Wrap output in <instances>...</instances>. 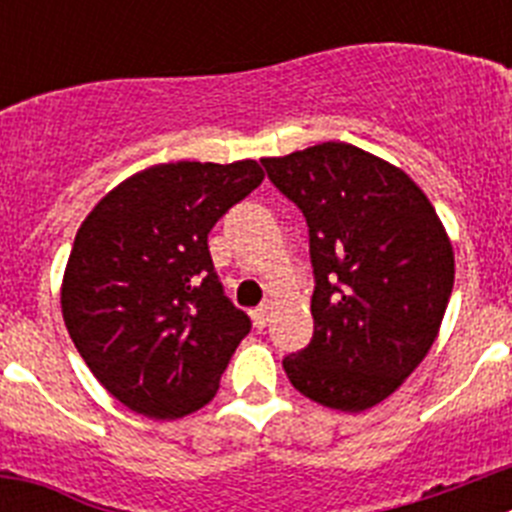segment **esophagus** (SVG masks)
Here are the masks:
<instances>
[{
    "label": "esophagus",
    "mask_w": 512,
    "mask_h": 512,
    "mask_svg": "<svg viewBox=\"0 0 512 512\" xmlns=\"http://www.w3.org/2000/svg\"><path fill=\"white\" fill-rule=\"evenodd\" d=\"M269 310L271 302H264V305L253 310V323H256V328H266V323H269Z\"/></svg>",
    "instance_id": "1"
}]
</instances>
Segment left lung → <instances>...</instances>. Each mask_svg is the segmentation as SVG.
<instances>
[{"instance_id":"1","label":"left lung","mask_w":512,"mask_h":512,"mask_svg":"<svg viewBox=\"0 0 512 512\" xmlns=\"http://www.w3.org/2000/svg\"><path fill=\"white\" fill-rule=\"evenodd\" d=\"M310 228L312 341L282 361L295 390L361 413L418 369L454 287L436 207L400 166L351 143L261 158Z\"/></svg>"}]
</instances>
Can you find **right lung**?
<instances>
[{
    "label": "right lung",
    "instance_id": "right-lung-1",
    "mask_svg": "<svg viewBox=\"0 0 512 512\" xmlns=\"http://www.w3.org/2000/svg\"><path fill=\"white\" fill-rule=\"evenodd\" d=\"M261 182L253 158L148 166L76 230L63 323L99 384L133 413L174 420L215 397L251 320L223 295L207 233Z\"/></svg>",
    "mask_w": 512,
    "mask_h": 512
}]
</instances>
